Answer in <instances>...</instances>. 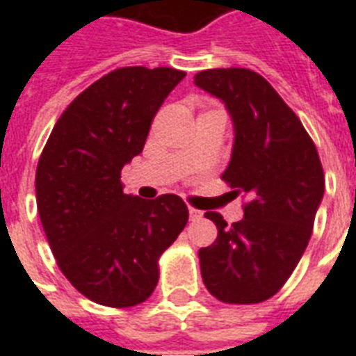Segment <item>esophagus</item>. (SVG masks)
<instances>
[{"label": "esophagus", "mask_w": 356, "mask_h": 356, "mask_svg": "<svg viewBox=\"0 0 356 356\" xmlns=\"http://www.w3.org/2000/svg\"><path fill=\"white\" fill-rule=\"evenodd\" d=\"M188 214H190V220H192V222H200L201 218H203V212L197 211V209H194V207H190Z\"/></svg>", "instance_id": "esophagus-1"}]
</instances>
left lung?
<instances>
[{
    "label": "left lung",
    "instance_id": "obj_1",
    "mask_svg": "<svg viewBox=\"0 0 356 356\" xmlns=\"http://www.w3.org/2000/svg\"><path fill=\"white\" fill-rule=\"evenodd\" d=\"M194 83L233 116V156L222 179L248 197L233 225L205 212L218 236L200 249L201 277L223 303H262L284 286L309 245L325 190L320 155L301 120L253 70H203Z\"/></svg>",
    "mask_w": 356,
    "mask_h": 356
}]
</instances>
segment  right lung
Here are the masks:
<instances>
[{"label":"right lung","mask_w":356,"mask_h":356,"mask_svg":"<svg viewBox=\"0 0 356 356\" xmlns=\"http://www.w3.org/2000/svg\"><path fill=\"white\" fill-rule=\"evenodd\" d=\"M184 72L125 66L60 114L36 166V207L58 268L85 298L127 309L159 282V259L188 222L175 194H123L122 168L144 149L151 122Z\"/></svg>","instance_id":"obj_1"}]
</instances>
